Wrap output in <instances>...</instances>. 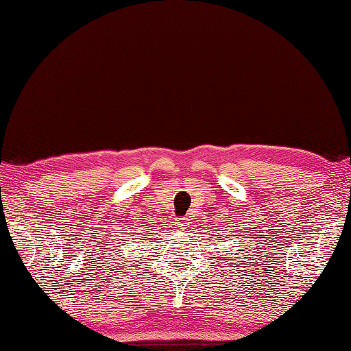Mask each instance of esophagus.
<instances>
[{"label":"esophagus","instance_id":"1","mask_svg":"<svg viewBox=\"0 0 351 351\" xmlns=\"http://www.w3.org/2000/svg\"><path fill=\"white\" fill-rule=\"evenodd\" d=\"M178 228H181L186 230L189 228V218H181L180 221H178Z\"/></svg>","mask_w":351,"mask_h":351}]
</instances>
